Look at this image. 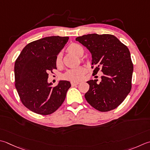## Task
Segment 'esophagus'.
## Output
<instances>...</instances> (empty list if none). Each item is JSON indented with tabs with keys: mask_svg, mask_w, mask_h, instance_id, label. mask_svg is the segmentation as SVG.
Returning <instances> with one entry per match:
<instances>
[{
	"mask_svg": "<svg viewBox=\"0 0 150 150\" xmlns=\"http://www.w3.org/2000/svg\"><path fill=\"white\" fill-rule=\"evenodd\" d=\"M79 84V82H71V86H76V85H78Z\"/></svg>",
	"mask_w": 150,
	"mask_h": 150,
	"instance_id": "esophagus-1",
	"label": "esophagus"
}]
</instances>
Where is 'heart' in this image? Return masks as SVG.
Wrapping results in <instances>:
<instances>
[{
    "label": "heart",
    "mask_w": 150,
    "mask_h": 150,
    "mask_svg": "<svg viewBox=\"0 0 150 150\" xmlns=\"http://www.w3.org/2000/svg\"><path fill=\"white\" fill-rule=\"evenodd\" d=\"M67 51L77 55V57H82L84 54L83 47L77 43H71L67 49ZM55 63L57 66H60L62 64V54L58 53L55 58ZM86 72V69L83 66H79L74 69H71L67 71L63 75V78L66 80L73 82H77L83 78V75Z\"/></svg>",
    "instance_id": "1"
}]
</instances>
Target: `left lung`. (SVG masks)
Instances as JSON below:
<instances>
[{"instance_id":"obj_1","label":"left lung","mask_w":150,"mask_h":150,"mask_svg":"<svg viewBox=\"0 0 150 150\" xmlns=\"http://www.w3.org/2000/svg\"><path fill=\"white\" fill-rule=\"evenodd\" d=\"M76 40L92 54V64L96 66L93 75L99 69L103 73L99 84L97 79L87 82L90 88L85 99L101 112L118 107L131 90L133 64L127 47L111 34H87Z\"/></svg>"}]
</instances>
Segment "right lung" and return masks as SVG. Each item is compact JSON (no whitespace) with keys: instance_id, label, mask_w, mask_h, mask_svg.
<instances>
[{"instance_id":"add662e5","label":"right lung","mask_w":150,"mask_h":150,"mask_svg":"<svg viewBox=\"0 0 150 150\" xmlns=\"http://www.w3.org/2000/svg\"><path fill=\"white\" fill-rule=\"evenodd\" d=\"M68 37L50 36L29 43L21 52L14 66L15 86L22 103L35 113L48 115L55 112L65 100L69 81L57 86L48 83V73L57 69L55 58Z\"/></svg>"}]
</instances>
